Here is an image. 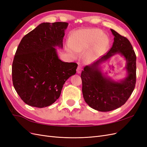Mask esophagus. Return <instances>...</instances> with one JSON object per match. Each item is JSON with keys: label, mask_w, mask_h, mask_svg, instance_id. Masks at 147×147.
<instances>
[{"label": "esophagus", "mask_w": 147, "mask_h": 147, "mask_svg": "<svg viewBox=\"0 0 147 147\" xmlns=\"http://www.w3.org/2000/svg\"><path fill=\"white\" fill-rule=\"evenodd\" d=\"M82 66H81V65H78V67H77V74H80L81 72H82Z\"/></svg>", "instance_id": "1"}]
</instances>
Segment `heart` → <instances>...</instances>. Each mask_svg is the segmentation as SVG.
Masks as SVG:
<instances>
[{"label": "heart", "mask_w": 147, "mask_h": 147, "mask_svg": "<svg viewBox=\"0 0 147 147\" xmlns=\"http://www.w3.org/2000/svg\"><path fill=\"white\" fill-rule=\"evenodd\" d=\"M96 43L88 52V56L91 58H97L107 45L108 40L101 30L97 29H82L75 32L69 40L67 51L75 55L90 47Z\"/></svg>", "instance_id": "heart-1"}]
</instances>
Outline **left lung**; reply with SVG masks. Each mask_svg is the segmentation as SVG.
<instances>
[{
	"mask_svg": "<svg viewBox=\"0 0 147 147\" xmlns=\"http://www.w3.org/2000/svg\"><path fill=\"white\" fill-rule=\"evenodd\" d=\"M114 36L112 47L97 61L84 67L81 74L82 92L87 104L100 112H109L126 103L136 82V56L128 39L111 29ZM119 54L127 61V77L115 81L101 72L100 65L112 56Z\"/></svg>",
	"mask_w": 147,
	"mask_h": 147,
	"instance_id": "left-lung-1",
	"label": "left lung"
}]
</instances>
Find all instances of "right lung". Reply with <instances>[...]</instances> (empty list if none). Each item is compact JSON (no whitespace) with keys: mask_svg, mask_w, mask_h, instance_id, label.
Wrapping results in <instances>:
<instances>
[{"mask_svg":"<svg viewBox=\"0 0 147 147\" xmlns=\"http://www.w3.org/2000/svg\"><path fill=\"white\" fill-rule=\"evenodd\" d=\"M67 23H43L22 38L12 64V80L26 104L50 106L59 98L65 81L76 74L77 64L59 59Z\"/></svg>","mask_w":147,"mask_h":147,"instance_id":"add662e5","label":"right lung"}]
</instances>
